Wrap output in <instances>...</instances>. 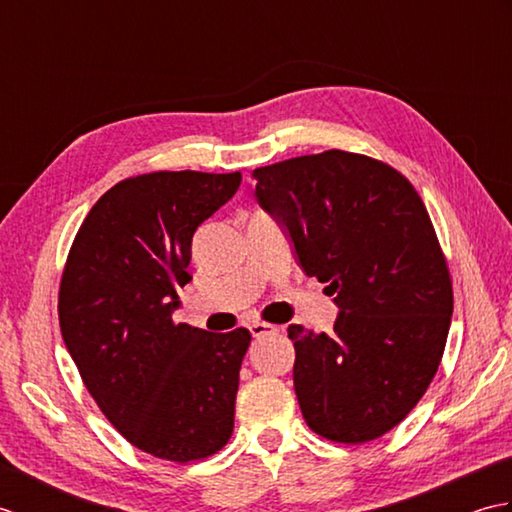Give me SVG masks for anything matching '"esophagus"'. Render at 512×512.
I'll return each instance as SVG.
<instances>
[{
  "label": "esophagus",
  "instance_id": "esophagus-1",
  "mask_svg": "<svg viewBox=\"0 0 512 512\" xmlns=\"http://www.w3.org/2000/svg\"><path fill=\"white\" fill-rule=\"evenodd\" d=\"M248 330H250V334L255 336V339H262V336H266V334H277V332H279L277 325L262 323V321H255V323H250V325H248Z\"/></svg>",
  "mask_w": 512,
  "mask_h": 512
}]
</instances>
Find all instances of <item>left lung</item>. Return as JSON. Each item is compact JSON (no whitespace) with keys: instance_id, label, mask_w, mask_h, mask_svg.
Returning <instances> with one entry per match:
<instances>
[{"instance_id":"left-lung-1","label":"left lung","mask_w":512,"mask_h":512,"mask_svg":"<svg viewBox=\"0 0 512 512\" xmlns=\"http://www.w3.org/2000/svg\"><path fill=\"white\" fill-rule=\"evenodd\" d=\"M253 178L297 264L339 308L330 334L288 328L303 418L334 442L376 440L416 407L447 343L453 290L429 213L402 173L339 149Z\"/></svg>"}]
</instances>
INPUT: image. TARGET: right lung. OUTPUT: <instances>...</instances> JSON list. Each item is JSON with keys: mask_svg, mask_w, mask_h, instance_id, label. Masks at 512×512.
I'll return each mask as SVG.
<instances>
[{"mask_svg": "<svg viewBox=\"0 0 512 512\" xmlns=\"http://www.w3.org/2000/svg\"><path fill=\"white\" fill-rule=\"evenodd\" d=\"M242 173L156 171L118 182L74 237L59 290L63 343L105 418L154 458L202 460L233 433L250 332L173 321L191 239Z\"/></svg>", "mask_w": 512, "mask_h": 512, "instance_id": "add662e5", "label": "right lung"}]
</instances>
